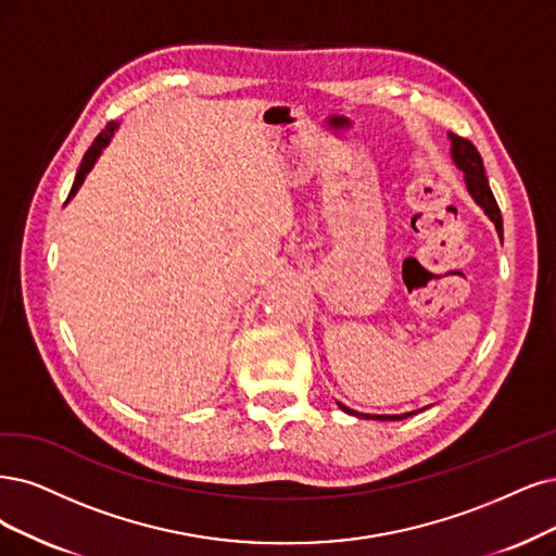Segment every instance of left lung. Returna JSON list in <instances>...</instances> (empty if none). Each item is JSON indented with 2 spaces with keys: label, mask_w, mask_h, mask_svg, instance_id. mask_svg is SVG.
<instances>
[{
  "label": "left lung",
  "mask_w": 556,
  "mask_h": 556,
  "mask_svg": "<svg viewBox=\"0 0 556 556\" xmlns=\"http://www.w3.org/2000/svg\"><path fill=\"white\" fill-rule=\"evenodd\" d=\"M448 139H451V157H454L456 167L463 172L465 176V185H467V192L471 194V199H475L483 213L495 222V229L500 233V238L504 236V226H502V213H500V205L495 201V194H492L490 185H488V176H485V169H483V160L477 151L475 143H471L469 139H463L454 132H448ZM339 407L343 409V413L348 415H355V417H362V419H376V421H399V419H405L409 415H417V413H405V415H364V413H355V409L345 407L343 403H339Z\"/></svg>",
  "instance_id": "1"
}]
</instances>
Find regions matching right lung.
Returning <instances> with one entry per match:
<instances>
[{"label": "right lung", "instance_id": "1", "mask_svg": "<svg viewBox=\"0 0 556 556\" xmlns=\"http://www.w3.org/2000/svg\"><path fill=\"white\" fill-rule=\"evenodd\" d=\"M118 128V123H108L105 126V130H102L96 139H93V143L89 147V151L85 153V157H81V164H79V169H77V174H75V182H73V188H71V194H68V199H73L75 197V192L79 190V185L85 182V178H87V174L93 169V164H96V160L100 157V153H102V149L108 147L110 143V139H112V135H114V130Z\"/></svg>", "mask_w": 556, "mask_h": 556}]
</instances>
